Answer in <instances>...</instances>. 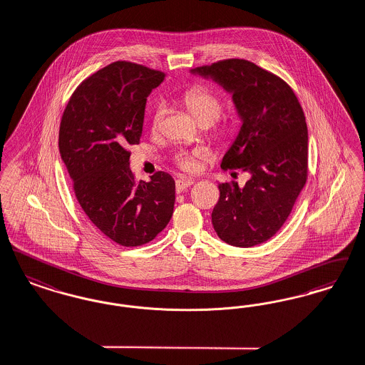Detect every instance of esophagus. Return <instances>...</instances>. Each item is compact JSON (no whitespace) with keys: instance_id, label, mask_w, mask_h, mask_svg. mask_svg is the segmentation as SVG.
Listing matches in <instances>:
<instances>
[{"instance_id":"34e87169","label":"esophagus","mask_w":365,"mask_h":365,"mask_svg":"<svg viewBox=\"0 0 365 365\" xmlns=\"http://www.w3.org/2000/svg\"><path fill=\"white\" fill-rule=\"evenodd\" d=\"M192 184H193V181H192V180L180 178V180H177V181H175V191H177V193H181L184 190L190 188Z\"/></svg>"}]
</instances>
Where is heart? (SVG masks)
I'll return each mask as SVG.
<instances>
[{"label":"heart","instance_id":"1","mask_svg":"<svg viewBox=\"0 0 365 365\" xmlns=\"http://www.w3.org/2000/svg\"><path fill=\"white\" fill-rule=\"evenodd\" d=\"M182 104L191 113L192 116L203 126L209 123L210 135L214 138H222L230 133L232 128V120L228 116L218 118V114L222 108V101L217 93H214L209 88L205 86H192L184 92L181 97ZM165 116V107L158 104L155 107L151 116V128L156 132L160 128L162 119ZM207 156V153L202 148H196L192 151H180L174 156L177 166L185 172H193L197 166V159H203Z\"/></svg>","mask_w":365,"mask_h":365}]
</instances>
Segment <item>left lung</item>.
<instances>
[{"mask_svg": "<svg viewBox=\"0 0 365 365\" xmlns=\"http://www.w3.org/2000/svg\"><path fill=\"white\" fill-rule=\"evenodd\" d=\"M191 73L232 93L242 128L221 168L251 175L243 188L235 181L218 185L214 230L230 246L261 245L283 227L307 184L304 110L287 82L249 60H221Z\"/></svg>", "mask_w": 365, "mask_h": 365, "instance_id": "left-lung-1", "label": "left lung"}]
</instances>
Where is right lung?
Segmentation results:
<instances>
[{
	"instance_id": "add662e5",
	"label": "right lung",
	"mask_w": 365,
	"mask_h": 365,
	"mask_svg": "<svg viewBox=\"0 0 365 365\" xmlns=\"http://www.w3.org/2000/svg\"><path fill=\"white\" fill-rule=\"evenodd\" d=\"M165 74L115 61L82 81L58 130L60 156L82 210L125 247L154 240L173 215L175 184L165 172L135 181L129 147L140 143L147 97Z\"/></svg>"
}]
</instances>
